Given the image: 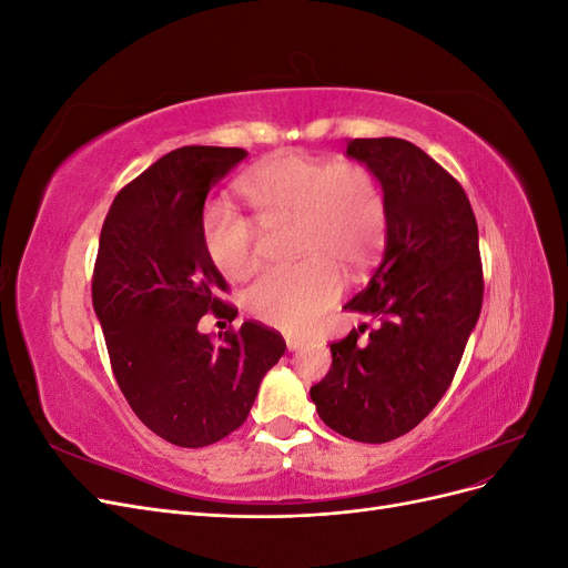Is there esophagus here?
<instances>
[{
    "label": "esophagus",
    "instance_id": "esophagus-1",
    "mask_svg": "<svg viewBox=\"0 0 568 568\" xmlns=\"http://www.w3.org/2000/svg\"><path fill=\"white\" fill-rule=\"evenodd\" d=\"M303 338L301 336H286V348L294 353V351H298V348H303Z\"/></svg>",
    "mask_w": 568,
    "mask_h": 568
}]
</instances>
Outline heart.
I'll list each match as a JSON object with an SVG mask.
<instances>
[{
	"instance_id": "1",
	"label": "heart",
	"mask_w": 568,
	"mask_h": 568,
	"mask_svg": "<svg viewBox=\"0 0 568 568\" xmlns=\"http://www.w3.org/2000/svg\"><path fill=\"white\" fill-rule=\"evenodd\" d=\"M261 225L294 222V251L303 261L270 267L244 294L246 311L282 332H305L341 294V272H365L382 251L386 196L367 168L286 153L239 184ZM201 236L215 270L246 280L257 267V230L230 205H209Z\"/></svg>"
}]
</instances>
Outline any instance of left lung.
Instances as JSON below:
<instances>
[{
	"label": "left lung",
	"instance_id": "left-lung-1",
	"mask_svg": "<svg viewBox=\"0 0 568 568\" xmlns=\"http://www.w3.org/2000/svg\"><path fill=\"white\" fill-rule=\"evenodd\" d=\"M386 196L382 263L346 311L379 322L332 343V369L311 388L320 419L359 443L412 432L448 390L484 303L478 227L459 182L398 136L351 140Z\"/></svg>",
	"mask_w": 568,
	"mask_h": 568
}]
</instances>
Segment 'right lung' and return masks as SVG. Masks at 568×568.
Wrapping results in <instances>:
<instances>
[{
  "instance_id": "add662e5",
  "label": "right lung",
  "mask_w": 568,
  "mask_h": 568,
  "mask_svg": "<svg viewBox=\"0 0 568 568\" xmlns=\"http://www.w3.org/2000/svg\"><path fill=\"white\" fill-rule=\"evenodd\" d=\"M246 159L244 149L182 146L120 189L99 236L92 303L115 382L153 434L203 448L242 426L267 369L286 351L257 322L220 346L199 332L205 313L236 317L227 282L201 236L211 189Z\"/></svg>"
}]
</instances>
